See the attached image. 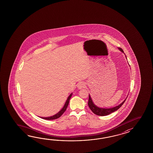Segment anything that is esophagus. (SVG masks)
I'll return each instance as SVG.
<instances>
[{
    "mask_svg": "<svg viewBox=\"0 0 153 153\" xmlns=\"http://www.w3.org/2000/svg\"><path fill=\"white\" fill-rule=\"evenodd\" d=\"M85 85L83 82H79L77 85V87H78L79 89H81L82 88H85Z\"/></svg>",
    "mask_w": 153,
    "mask_h": 153,
    "instance_id": "1",
    "label": "esophagus"
}]
</instances>
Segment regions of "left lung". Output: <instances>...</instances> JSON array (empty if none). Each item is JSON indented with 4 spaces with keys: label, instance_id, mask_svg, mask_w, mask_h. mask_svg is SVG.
I'll use <instances>...</instances> for the list:
<instances>
[{
    "label": "left lung",
    "instance_id": "obj_1",
    "mask_svg": "<svg viewBox=\"0 0 153 153\" xmlns=\"http://www.w3.org/2000/svg\"><path fill=\"white\" fill-rule=\"evenodd\" d=\"M119 49L120 50L121 52H124L123 50L121 49V48H119ZM126 98L120 104H119V105H117V107L111 108H107V109H106V108H101L98 107L97 106H96L94 105V103H93L92 101L91 97H90V96L89 94L88 105V107L90 108L91 111L94 114L99 115V116H105V115H108L109 114L112 113L113 112H114L115 111H117V109H119L123 105V104H124V102H125L126 100Z\"/></svg>",
    "mask_w": 153,
    "mask_h": 153
}]
</instances>
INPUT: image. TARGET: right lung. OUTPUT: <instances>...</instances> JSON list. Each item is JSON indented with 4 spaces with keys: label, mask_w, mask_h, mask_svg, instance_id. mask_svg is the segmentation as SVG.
Segmentation results:
<instances>
[{
    "label": "right lung",
    "mask_w": 153,
    "mask_h": 153,
    "mask_svg": "<svg viewBox=\"0 0 153 153\" xmlns=\"http://www.w3.org/2000/svg\"><path fill=\"white\" fill-rule=\"evenodd\" d=\"M72 94H70L69 96L67 98V101H66V102H65V105H64V107H63L62 109L61 110V111H59L58 113H57V114H55V115H54L53 116H52V117H42V119H45V120H54V119H58L59 117H60L61 115H62V114L64 113V112L66 111V109H67V108L68 107V105L69 104V100H70V98H71L72 97Z\"/></svg>",
    "instance_id": "obj_1"
}]
</instances>
